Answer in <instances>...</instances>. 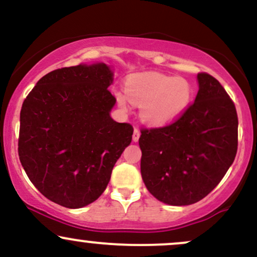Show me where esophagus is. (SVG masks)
<instances>
[{"label":"esophagus","mask_w":257,"mask_h":257,"mask_svg":"<svg viewBox=\"0 0 257 257\" xmlns=\"http://www.w3.org/2000/svg\"><path fill=\"white\" fill-rule=\"evenodd\" d=\"M139 138H140V131L135 128L134 133H133V141H134V143H138Z\"/></svg>","instance_id":"obj_1"}]
</instances>
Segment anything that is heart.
<instances>
[{
    "mask_svg": "<svg viewBox=\"0 0 257 257\" xmlns=\"http://www.w3.org/2000/svg\"><path fill=\"white\" fill-rule=\"evenodd\" d=\"M125 95L117 93L120 107L126 108L128 100L140 106V117L151 126H166L178 120L192 101V85L185 78L161 73L131 76L125 82Z\"/></svg>",
    "mask_w": 257,
    "mask_h": 257,
    "instance_id": "b5f03b06",
    "label": "heart"
}]
</instances>
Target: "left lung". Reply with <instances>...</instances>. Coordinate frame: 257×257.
<instances>
[{
    "label": "left lung",
    "instance_id": "1",
    "mask_svg": "<svg viewBox=\"0 0 257 257\" xmlns=\"http://www.w3.org/2000/svg\"><path fill=\"white\" fill-rule=\"evenodd\" d=\"M193 105L173 124L144 129L139 139L141 176L155 198L190 205L219 185L235 158V106L217 79L198 73Z\"/></svg>",
    "mask_w": 257,
    "mask_h": 257
}]
</instances>
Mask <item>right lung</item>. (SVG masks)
Wrapping results in <instances>:
<instances>
[{
	"label": "right lung",
	"instance_id": "right-lung-1",
	"mask_svg": "<svg viewBox=\"0 0 257 257\" xmlns=\"http://www.w3.org/2000/svg\"><path fill=\"white\" fill-rule=\"evenodd\" d=\"M113 70L79 64L47 73L20 111V163L52 202L78 209L96 200L126 146L133 126L111 117Z\"/></svg>",
	"mask_w": 257,
	"mask_h": 257
}]
</instances>
